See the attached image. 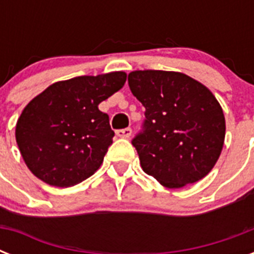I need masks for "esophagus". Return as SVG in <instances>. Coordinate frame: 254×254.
<instances>
[{
	"label": "esophagus",
	"mask_w": 254,
	"mask_h": 254,
	"mask_svg": "<svg viewBox=\"0 0 254 254\" xmlns=\"http://www.w3.org/2000/svg\"><path fill=\"white\" fill-rule=\"evenodd\" d=\"M117 137H121V138H129L131 135V129L130 127H125V129H120V130L116 131Z\"/></svg>",
	"instance_id": "34e87169"
}]
</instances>
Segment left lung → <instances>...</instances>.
<instances>
[{"label":"left lung","mask_w":254,"mask_h":254,"mask_svg":"<svg viewBox=\"0 0 254 254\" xmlns=\"http://www.w3.org/2000/svg\"><path fill=\"white\" fill-rule=\"evenodd\" d=\"M127 83L146 109L143 131L131 141L143 171L167 189L204 178L225 138L224 113L212 92L175 71H133Z\"/></svg>","instance_id":"8db88e82"}]
</instances>
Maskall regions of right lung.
I'll use <instances>...</instances> for the list:
<instances>
[{"label": "right lung", "mask_w": 254, "mask_h": 254, "mask_svg": "<svg viewBox=\"0 0 254 254\" xmlns=\"http://www.w3.org/2000/svg\"><path fill=\"white\" fill-rule=\"evenodd\" d=\"M125 81L123 71L77 76L35 96L15 125L17 145L30 171L55 187H71L93 175L115 135L99 104Z\"/></svg>", "instance_id": "obj_1"}]
</instances>
